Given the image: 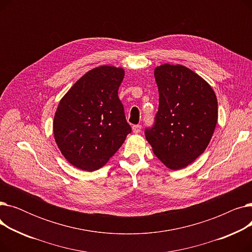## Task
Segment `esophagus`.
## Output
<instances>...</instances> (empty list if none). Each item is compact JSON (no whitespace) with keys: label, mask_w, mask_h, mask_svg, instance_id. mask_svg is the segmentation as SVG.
I'll return each instance as SVG.
<instances>
[{"label":"esophagus","mask_w":252,"mask_h":252,"mask_svg":"<svg viewBox=\"0 0 252 252\" xmlns=\"http://www.w3.org/2000/svg\"><path fill=\"white\" fill-rule=\"evenodd\" d=\"M133 131L135 134H138V133H140L141 131V128H142V126H140V125H135V126H133Z\"/></svg>","instance_id":"34e87169"}]
</instances>
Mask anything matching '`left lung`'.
<instances>
[{"instance_id":"left-lung-1","label":"left lung","mask_w":252,"mask_h":252,"mask_svg":"<svg viewBox=\"0 0 252 252\" xmlns=\"http://www.w3.org/2000/svg\"><path fill=\"white\" fill-rule=\"evenodd\" d=\"M154 76L159 107L145 137L166 167L181 169L208 146L218 122L217 96L200 75L181 64L157 66Z\"/></svg>"}]
</instances>
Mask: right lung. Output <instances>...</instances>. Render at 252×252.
I'll return each mask as SVG.
<instances>
[{
    "label": "right lung",
    "instance_id": "1",
    "mask_svg": "<svg viewBox=\"0 0 252 252\" xmlns=\"http://www.w3.org/2000/svg\"><path fill=\"white\" fill-rule=\"evenodd\" d=\"M125 70L103 65L84 74L60 100L53 122L58 148L73 166L94 171L108 162L131 131L118 88Z\"/></svg>",
    "mask_w": 252,
    "mask_h": 252
}]
</instances>
